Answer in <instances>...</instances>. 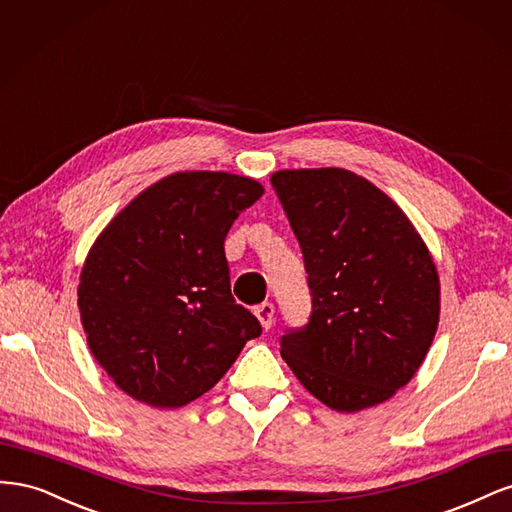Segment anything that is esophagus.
I'll return each mask as SVG.
<instances>
[{
    "mask_svg": "<svg viewBox=\"0 0 512 512\" xmlns=\"http://www.w3.org/2000/svg\"><path fill=\"white\" fill-rule=\"evenodd\" d=\"M254 314L260 320L262 329L269 331L273 327V320H275V307H273V303H260V305H256L254 307Z\"/></svg>",
    "mask_w": 512,
    "mask_h": 512,
    "instance_id": "obj_1",
    "label": "esophagus"
}]
</instances>
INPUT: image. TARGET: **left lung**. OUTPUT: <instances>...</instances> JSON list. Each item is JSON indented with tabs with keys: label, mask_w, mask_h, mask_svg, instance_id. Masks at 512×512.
Listing matches in <instances>:
<instances>
[{
	"label": "left lung",
	"mask_w": 512,
	"mask_h": 512,
	"mask_svg": "<svg viewBox=\"0 0 512 512\" xmlns=\"http://www.w3.org/2000/svg\"><path fill=\"white\" fill-rule=\"evenodd\" d=\"M271 185L312 294L307 324L280 339L284 361L324 406H378L412 380L438 329L427 245L389 196L350 170H280Z\"/></svg>",
	"instance_id": "1"
}]
</instances>
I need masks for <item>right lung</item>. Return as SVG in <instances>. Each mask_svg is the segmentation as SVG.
I'll list each match as a JSON object with an SVG mask.
<instances>
[{"mask_svg": "<svg viewBox=\"0 0 512 512\" xmlns=\"http://www.w3.org/2000/svg\"><path fill=\"white\" fill-rule=\"evenodd\" d=\"M262 192L250 177L175 173L102 230L81 271L79 309L91 354L123 393L181 408L262 333L232 297L224 254L232 222Z\"/></svg>", "mask_w": 512, "mask_h": 512, "instance_id": "add662e5", "label": "right lung"}]
</instances>
